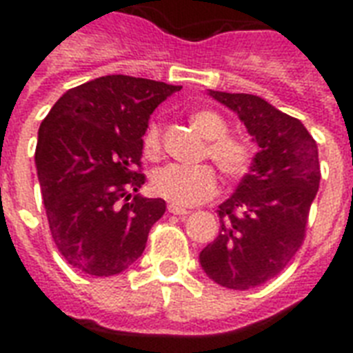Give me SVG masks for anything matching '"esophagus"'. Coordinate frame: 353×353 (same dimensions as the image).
Listing matches in <instances>:
<instances>
[{
	"mask_svg": "<svg viewBox=\"0 0 353 353\" xmlns=\"http://www.w3.org/2000/svg\"><path fill=\"white\" fill-rule=\"evenodd\" d=\"M168 212H170V214H177V216L190 214V210L185 209V207H179V205H174V203L168 205Z\"/></svg>",
	"mask_w": 353,
	"mask_h": 353,
	"instance_id": "1",
	"label": "esophagus"
}]
</instances>
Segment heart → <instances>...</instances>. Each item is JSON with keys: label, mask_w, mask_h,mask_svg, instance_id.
Wrapping results in <instances>:
<instances>
[{"label": "heart", "mask_w": 353, "mask_h": 353, "mask_svg": "<svg viewBox=\"0 0 353 353\" xmlns=\"http://www.w3.org/2000/svg\"><path fill=\"white\" fill-rule=\"evenodd\" d=\"M190 124L207 139L203 155L209 157L229 181L245 177L252 165V150L243 139L229 135V124L214 110H198L190 115ZM143 152L148 159H159L163 154V135L159 122L150 121L143 133ZM220 188V177L210 165H166L152 174L155 196L174 205L192 207L214 198Z\"/></svg>", "instance_id": "b5f03b06"}]
</instances>
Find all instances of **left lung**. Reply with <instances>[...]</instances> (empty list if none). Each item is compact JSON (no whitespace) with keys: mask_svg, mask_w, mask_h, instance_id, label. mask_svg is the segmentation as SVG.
<instances>
[{"mask_svg":"<svg viewBox=\"0 0 353 353\" xmlns=\"http://www.w3.org/2000/svg\"><path fill=\"white\" fill-rule=\"evenodd\" d=\"M210 95L240 115L260 152L236 192L220 205L221 231L199 262L216 284L251 290L274 279L304 243L321 181L317 143L299 119L260 97Z\"/></svg>","mask_w":353,"mask_h":353,"instance_id":"1","label":"left lung"}]
</instances>
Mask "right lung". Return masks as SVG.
<instances>
[{
  "label": "right lung",
  "mask_w": 353,
  "mask_h": 353,
  "mask_svg": "<svg viewBox=\"0 0 353 353\" xmlns=\"http://www.w3.org/2000/svg\"><path fill=\"white\" fill-rule=\"evenodd\" d=\"M179 90L108 74L69 90L41 121V198L54 245L74 269L113 276L143 254L166 209L165 199L132 196L146 181L143 133L155 108Z\"/></svg>",
  "instance_id": "1"
}]
</instances>
